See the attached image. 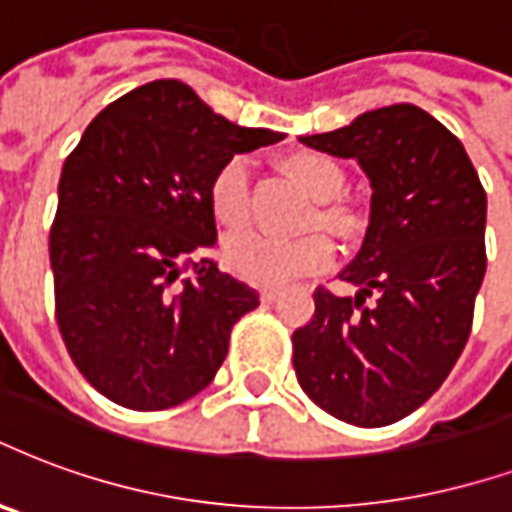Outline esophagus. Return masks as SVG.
Listing matches in <instances>:
<instances>
[{
  "label": "esophagus",
  "mask_w": 512,
  "mask_h": 512,
  "mask_svg": "<svg viewBox=\"0 0 512 512\" xmlns=\"http://www.w3.org/2000/svg\"><path fill=\"white\" fill-rule=\"evenodd\" d=\"M260 298H263L266 304H271V301L279 298V290H276V287H263V290H260Z\"/></svg>",
  "instance_id": "esophagus-1"
}]
</instances>
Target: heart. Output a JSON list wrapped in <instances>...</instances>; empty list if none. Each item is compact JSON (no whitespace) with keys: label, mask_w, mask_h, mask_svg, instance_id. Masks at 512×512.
Wrapping results in <instances>:
<instances>
[{"label":"heart","mask_w":512,"mask_h":512,"mask_svg":"<svg viewBox=\"0 0 512 512\" xmlns=\"http://www.w3.org/2000/svg\"><path fill=\"white\" fill-rule=\"evenodd\" d=\"M287 176L306 189L314 200H325L312 217L320 219L336 233H352L358 225L355 211L342 203H328L344 187V170L328 154L317 151H298L285 160ZM252 165L246 157H230L217 170L211 181V211L219 219V225L244 227L252 214ZM227 263L244 279L260 282V285H287L298 276L312 274L317 268H325L333 260V244L325 233H309L301 238H274L266 233H241L227 241Z\"/></svg>","instance_id":"1"}]
</instances>
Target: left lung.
I'll return each mask as SVG.
<instances>
[{
    "label": "left lung",
    "instance_id": "obj_1",
    "mask_svg": "<svg viewBox=\"0 0 512 512\" xmlns=\"http://www.w3.org/2000/svg\"><path fill=\"white\" fill-rule=\"evenodd\" d=\"M301 143L358 162L372 214L339 274L358 293L314 290V317L293 333L295 374L333 418L388 426L437 391L467 344L486 274V189L461 140L410 102Z\"/></svg>",
    "mask_w": 512,
    "mask_h": 512
}]
</instances>
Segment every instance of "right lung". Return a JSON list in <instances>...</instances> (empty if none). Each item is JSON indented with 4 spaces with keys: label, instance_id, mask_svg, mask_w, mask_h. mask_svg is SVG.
<instances>
[{
    "label": "right lung",
    "instance_id": "add662e5",
    "mask_svg": "<svg viewBox=\"0 0 512 512\" xmlns=\"http://www.w3.org/2000/svg\"><path fill=\"white\" fill-rule=\"evenodd\" d=\"M282 138L227 121L173 78L86 127L64 160L48 249L64 347L105 399L168 410L214 380L260 295L206 257L211 181L233 154Z\"/></svg>",
    "mask_w": 512,
    "mask_h": 512
}]
</instances>
